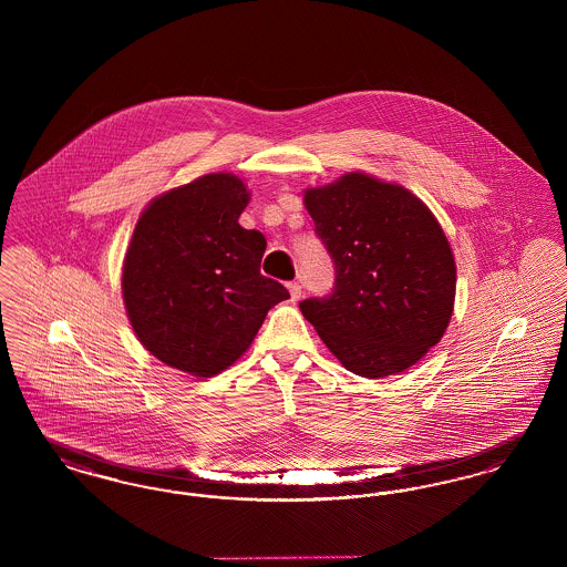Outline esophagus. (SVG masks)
Returning <instances> with one entry per match:
<instances>
[{
  "label": "esophagus",
  "mask_w": 567,
  "mask_h": 567,
  "mask_svg": "<svg viewBox=\"0 0 567 567\" xmlns=\"http://www.w3.org/2000/svg\"><path fill=\"white\" fill-rule=\"evenodd\" d=\"M287 287H289V293H291V299H293V301H297V299L301 297V287H299L297 282H289Z\"/></svg>",
  "instance_id": "1"
}]
</instances>
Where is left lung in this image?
<instances>
[{
    "mask_svg": "<svg viewBox=\"0 0 567 567\" xmlns=\"http://www.w3.org/2000/svg\"><path fill=\"white\" fill-rule=\"evenodd\" d=\"M336 264V289L301 315L357 377L405 372L435 347L455 308L451 243L423 199L365 172L303 190Z\"/></svg>",
    "mask_w": 567,
    "mask_h": 567,
    "instance_id": "8db88e82",
    "label": "left lung"
}]
</instances>
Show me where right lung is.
<instances>
[{"label": "right lung", "instance_id": "1", "mask_svg": "<svg viewBox=\"0 0 567 567\" xmlns=\"http://www.w3.org/2000/svg\"><path fill=\"white\" fill-rule=\"evenodd\" d=\"M243 178L215 172L165 190L142 210L121 289L140 344L162 363L213 378L250 349L271 306L289 291L261 274L266 238L238 218Z\"/></svg>", "mask_w": 567, "mask_h": 567}]
</instances>
